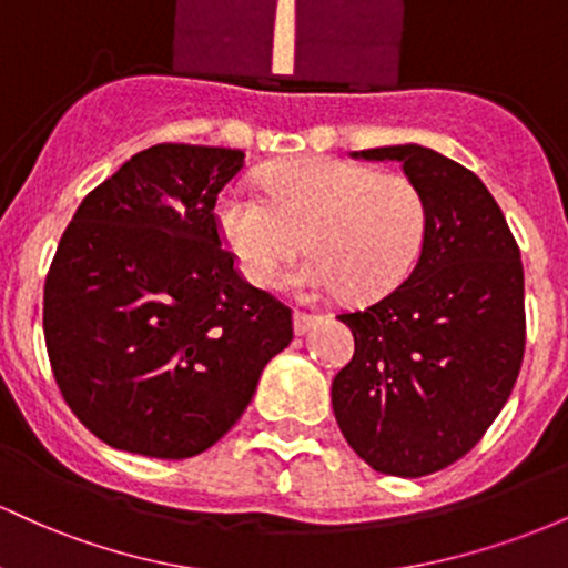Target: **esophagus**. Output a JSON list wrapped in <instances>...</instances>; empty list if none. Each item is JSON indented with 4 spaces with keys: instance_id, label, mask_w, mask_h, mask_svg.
Listing matches in <instances>:
<instances>
[{
    "instance_id": "34e87169",
    "label": "esophagus",
    "mask_w": 568,
    "mask_h": 568,
    "mask_svg": "<svg viewBox=\"0 0 568 568\" xmlns=\"http://www.w3.org/2000/svg\"><path fill=\"white\" fill-rule=\"evenodd\" d=\"M315 321H317V315H310V312L296 310V312H293V331H296V334L302 336V334H306V331L312 328V325H315Z\"/></svg>"
}]
</instances>
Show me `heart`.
Here are the masks:
<instances>
[{"instance_id": "heart-1", "label": "heart", "mask_w": 568, "mask_h": 568, "mask_svg": "<svg viewBox=\"0 0 568 568\" xmlns=\"http://www.w3.org/2000/svg\"><path fill=\"white\" fill-rule=\"evenodd\" d=\"M264 194L243 184L221 192L216 224L247 283L270 288L298 247L312 251L291 285L306 296L342 291L376 298L400 285L427 232V200L400 173L312 158L275 165Z\"/></svg>"}]
</instances>
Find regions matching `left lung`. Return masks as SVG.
Returning a JSON list of instances; mask_svg holds the SVG:
<instances>
[{"label":"left lung","instance_id":"1","mask_svg":"<svg viewBox=\"0 0 568 568\" xmlns=\"http://www.w3.org/2000/svg\"><path fill=\"white\" fill-rule=\"evenodd\" d=\"M427 200L414 270L344 312L355 355L331 400L352 452L376 473L422 478L459 462L510 397L526 349L524 264L505 213L473 171L433 149L379 146Z\"/></svg>","mask_w":568,"mask_h":568}]
</instances>
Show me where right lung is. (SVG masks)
I'll return each instance as SVG.
<instances>
[{"instance_id":"obj_1","label":"right lung","mask_w":568,"mask_h":568,"mask_svg":"<svg viewBox=\"0 0 568 568\" xmlns=\"http://www.w3.org/2000/svg\"><path fill=\"white\" fill-rule=\"evenodd\" d=\"M240 149L158 143L98 184L61 234L42 328L63 400L120 452L211 448L293 338L291 310L253 288L216 224Z\"/></svg>"}]
</instances>
